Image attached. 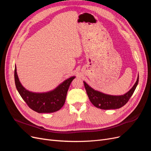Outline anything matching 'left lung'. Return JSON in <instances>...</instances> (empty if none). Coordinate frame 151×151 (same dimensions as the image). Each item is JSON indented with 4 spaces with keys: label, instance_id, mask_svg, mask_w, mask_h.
<instances>
[{
    "label": "left lung",
    "instance_id": "8db88e82",
    "mask_svg": "<svg viewBox=\"0 0 151 151\" xmlns=\"http://www.w3.org/2000/svg\"><path fill=\"white\" fill-rule=\"evenodd\" d=\"M139 83V75L133 87L123 95H110L104 94L101 91L91 88L85 81L84 84L90 101L94 106L103 109H118L122 107L129 101Z\"/></svg>",
    "mask_w": 151,
    "mask_h": 151
}]
</instances>
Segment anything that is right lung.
Returning <instances> with one entry per match:
<instances>
[{
  "mask_svg": "<svg viewBox=\"0 0 151 151\" xmlns=\"http://www.w3.org/2000/svg\"><path fill=\"white\" fill-rule=\"evenodd\" d=\"M75 78L76 76H72L47 92H32L26 89L21 83L15 65L14 80L18 93L31 109L39 113H53L61 109L65 103L68 88Z\"/></svg>",
  "mask_w": 151,
  "mask_h": 151,
  "instance_id": "1",
  "label": "right lung"
}]
</instances>
